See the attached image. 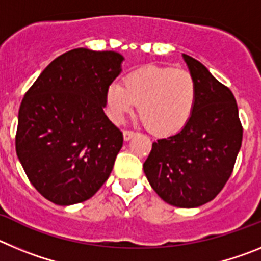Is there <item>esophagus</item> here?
<instances>
[{
  "label": "esophagus",
  "instance_id": "esophagus-1",
  "mask_svg": "<svg viewBox=\"0 0 261 261\" xmlns=\"http://www.w3.org/2000/svg\"><path fill=\"white\" fill-rule=\"evenodd\" d=\"M136 136V132H133V130H129V129H125L124 130V140L125 141H129L130 138H133Z\"/></svg>",
  "mask_w": 261,
  "mask_h": 261
}]
</instances>
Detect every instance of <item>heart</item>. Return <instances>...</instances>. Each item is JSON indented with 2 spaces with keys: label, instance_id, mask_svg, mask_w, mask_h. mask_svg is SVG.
Listing matches in <instances>:
<instances>
[{
  "label": "heart",
  "instance_id": "1",
  "mask_svg": "<svg viewBox=\"0 0 261 261\" xmlns=\"http://www.w3.org/2000/svg\"><path fill=\"white\" fill-rule=\"evenodd\" d=\"M197 84L188 70L147 66L124 78V86L112 84L107 90L111 114L116 120L132 112L151 133L167 136L179 132L190 121L197 103Z\"/></svg>",
  "mask_w": 261,
  "mask_h": 261
}]
</instances>
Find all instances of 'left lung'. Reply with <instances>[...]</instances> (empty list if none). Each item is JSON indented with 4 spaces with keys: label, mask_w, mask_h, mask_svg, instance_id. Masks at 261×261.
Returning <instances> with one entry per match:
<instances>
[{
    "label": "left lung",
    "mask_w": 261,
    "mask_h": 261,
    "mask_svg": "<svg viewBox=\"0 0 261 261\" xmlns=\"http://www.w3.org/2000/svg\"><path fill=\"white\" fill-rule=\"evenodd\" d=\"M197 84V103L180 132L153 142L144 171L170 205L196 208L222 191L234 170L243 137L231 90L201 62L183 55Z\"/></svg>",
    "instance_id": "8db88e82"
}]
</instances>
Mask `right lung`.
<instances>
[{
    "label": "right lung",
    "instance_id": "right-lung-1",
    "mask_svg": "<svg viewBox=\"0 0 261 261\" xmlns=\"http://www.w3.org/2000/svg\"><path fill=\"white\" fill-rule=\"evenodd\" d=\"M123 60L114 50L71 49L53 60L22 99L17 155L32 186L55 204L89 200L114 168L123 133L103 107Z\"/></svg>",
    "mask_w": 261,
    "mask_h": 261
}]
</instances>
